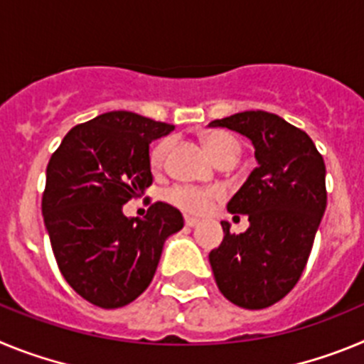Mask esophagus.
Returning a JSON list of instances; mask_svg holds the SVG:
<instances>
[{"label": "esophagus", "instance_id": "34e87169", "mask_svg": "<svg viewBox=\"0 0 364 364\" xmlns=\"http://www.w3.org/2000/svg\"><path fill=\"white\" fill-rule=\"evenodd\" d=\"M198 218H195V217H186V226L188 228H195V226H198Z\"/></svg>", "mask_w": 364, "mask_h": 364}]
</instances>
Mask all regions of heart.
Returning a JSON list of instances; mask_svg holds the SVG:
<instances>
[{"mask_svg": "<svg viewBox=\"0 0 364 364\" xmlns=\"http://www.w3.org/2000/svg\"><path fill=\"white\" fill-rule=\"evenodd\" d=\"M169 147H171V140L169 138H164V140H160L153 147L149 162L154 169H159V167L164 166L167 153H169ZM204 147L217 164L226 159L237 160L240 153L239 142L230 133H224V131H215V133L205 134ZM218 197H220V193L215 191V189H198L193 188V186H175V188H171L166 193V198L173 205L180 208L182 211H188V213L195 215H202L205 211H210V208Z\"/></svg>", "mask_w": 364, "mask_h": 364, "instance_id": "1", "label": "heart"}]
</instances>
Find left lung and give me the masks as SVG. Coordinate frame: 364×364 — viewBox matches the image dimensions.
<instances>
[{"mask_svg": "<svg viewBox=\"0 0 364 364\" xmlns=\"http://www.w3.org/2000/svg\"><path fill=\"white\" fill-rule=\"evenodd\" d=\"M210 127L250 138L259 166L228 202V211L247 215L250 228L230 233L211 250L210 264L222 295L246 310H262L291 291L301 279L326 210V167L311 138L284 118L244 111Z\"/></svg>", "mask_w": 364, "mask_h": 364, "instance_id": "left-lung-1", "label": "left lung"}]
</instances>
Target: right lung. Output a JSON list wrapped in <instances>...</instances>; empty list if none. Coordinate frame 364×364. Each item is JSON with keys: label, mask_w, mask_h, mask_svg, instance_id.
Segmentation results:
<instances>
[{"label": "right lung", "mask_w": 364, "mask_h": 364, "mask_svg": "<svg viewBox=\"0 0 364 364\" xmlns=\"http://www.w3.org/2000/svg\"><path fill=\"white\" fill-rule=\"evenodd\" d=\"M175 125L129 111L104 112L65 134L47 166L41 213L58 268L100 308L146 291L167 237L184 228L176 208L156 202L144 218L122 208L153 184L149 144Z\"/></svg>", "instance_id": "obj_1"}]
</instances>
